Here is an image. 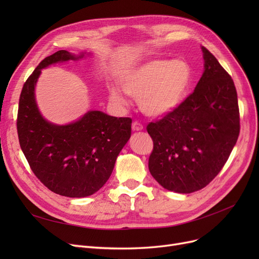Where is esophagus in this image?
<instances>
[{"instance_id":"1","label":"esophagus","mask_w":259,"mask_h":259,"mask_svg":"<svg viewBox=\"0 0 259 259\" xmlns=\"http://www.w3.org/2000/svg\"><path fill=\"white\" fill-rule=\"evenodd\" d=\"M132 130L134 132H140L144 130V126L139 122H134L132 124Z\"/></svg>"}]
</instances>
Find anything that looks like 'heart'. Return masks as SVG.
I'll return each instance as SVG.
<instances>
[{
    "mask_svg": "<svg viewBox=\"0 0 259 259\" xmlns=\"http://www.w3.org/2000/svg\"><path fill=\"white\" fill-rule=\"evenodd\" d=\"M192 82V70L183 59H154L128 69L120 79L122 91L138 99L146 115L162 117L174 112L184 103ZM109 99L117 106L125 98L116 88L109 90Z\"/></svg>",
    "mask_w": 259,
    "mask_h": 259,
    "instance_id": "heart-1",
    "label": "heart"
}]
</instances>
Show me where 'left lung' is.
Here are the masks:
<instances>
[{
    "instance_id": "obj_1",
    "label": "left lung",
    "mask_w": 259,
    "mask_h": 259,
    "mask_svg": "<svg viewBox=\"0 0 259 259\" xmlns=\"http://www.w3.org/2000/svg\"><path fill=\"white\" fill-rule=\"evenodd\" d=\"M201 49L204 71L194 92L174 112L147 126L153 140L149 170L164 189L177 193L208 185L240 133L236 86L213 55Z\"/></svg>"
}]
</instances>
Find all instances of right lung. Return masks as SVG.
<instances>
[{
	"label": "right lung",
	"mask_w": 259,
	"mask_h": 259,
	"mask_svg": "<svg viewBox=\"0 0 259 259\" xmlns=\"http://www.w3.org/2000/svg\"><path fill=\"white\" fill-rule=\"evenodd\" d=\"M91 53L75 55L58 51L43 59L23 85L18 108L20 148L34 175L55 193L84 198L97 192L111 176L117 155L131 138L132 120L90 110L68 124H55L41 114L35 86L42 69L79 60Z\"/></svg>",
	"instance_id": "add662e5"
}]
</instances>
